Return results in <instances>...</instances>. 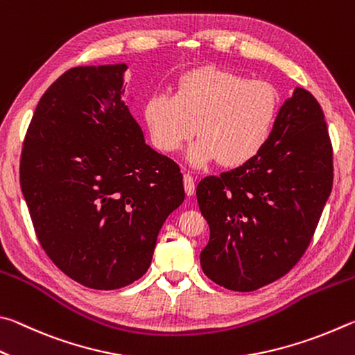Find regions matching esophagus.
Listing matches in <instances>:
<instances>
[{
    "label": "esophagus",
    "mask_w": 355,
    "mask_h": 355,
    "mask_svg": "<svg viewBox=\"0 0 355 355\" xmlns=\"http://www.w3.org/2000/svg\"><path fill=\"white\" fill-rule=\"evenodd\" d=\"M184 189H185V193L187 196H191L195 193V181H193V176L191 174H184Z\"/></svg>",
    "instance_id": "esophagus-1"
}]
</instances>
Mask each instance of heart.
<instances>
[{
	"instance_id": "heart-1",
	"label": "heart",
	"mask_w": 355,
	"mask_h": 355,
	"mask_svg": "<svg viewBox=\"0 0 355 355\" xmlns=\"http://www.w3.org/2000/svg\"><path fill=\"white\" fill-rule=\"evenodd\" d=\"M281 107L276 87L218 67H202L178 80L174 95L148 99L145 118L160 151L176 153L200 135L189 151L196 168L251 162L268 145Z\"/></svg>"
}]
</instances>
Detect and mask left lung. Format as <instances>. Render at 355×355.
I'll use <instances>...</instances> for the list:
<instances>
[{
	"mask_svg": "<svg viewBox=\"0 0 355 355\" xmlns=\"http://www.w3.org/2000/svg\"><path fill=\"white\" fill-rule=\"evenodd\" d=\"M332 143L321 105L296 87L268 145L251 162L198 184L210 227L201 268L210 281L252 291L300 262L332 190Z\"/></svg>",
	"mask_w": 355,
	"mask_h": 355,
	"instance_id": "8db88e82",
	"label": "left lung"
}]
</instances>
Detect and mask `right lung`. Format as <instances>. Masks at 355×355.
<instances>
[{"instance_id":"obj_1","label":"right lung","mask_w":355,"mask_h":355,"mask_svg":"<svg viewBox=\"0 0 355 355\" xmlns=\"http://www.w3.org/2000/svg\"><path fill=\"white\" fill-rule=\"evenodd\" d=\"M126 64L74 67L49 85L23 141L20 185L37 239L73 281L115 290L151 265L185 191L124 103Z\"/></svg>"}]
</instances>
